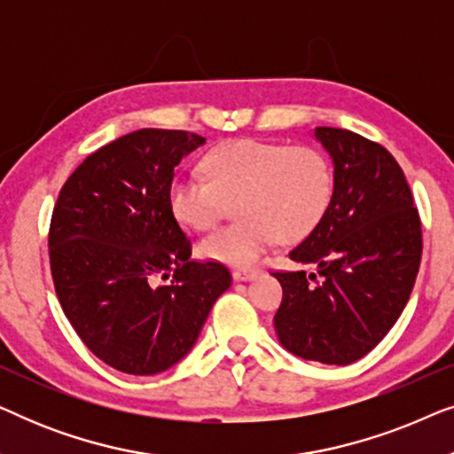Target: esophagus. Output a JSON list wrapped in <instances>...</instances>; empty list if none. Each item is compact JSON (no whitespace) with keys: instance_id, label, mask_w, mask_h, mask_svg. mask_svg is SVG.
<instances>
[{"instance_id":"1","label":"esophagus","mask_w":454,"mask_h":454,"mask_svg":"<svg viewBox=\"0 0 454 454\" xmlns=\"http://www.w3.org/2000/svg\"><path fill=\"white\" fill-rule=\"evenodd\" d=\"M258 277V270H250V269H235L233 270V278L235 281H250V278Z\"/></svg>"}]
</instances>
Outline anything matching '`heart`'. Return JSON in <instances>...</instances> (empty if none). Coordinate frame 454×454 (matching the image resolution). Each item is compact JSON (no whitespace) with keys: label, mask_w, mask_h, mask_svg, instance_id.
I'll return each mask as SVG.
<instances>
[{"label":"heart","mask_w":454,"mask_h":454,"mask_svg":"<svg viewBox=\"0 0 454 454\" xmlns=\"http://www.w3.org/2000/svg\"><path fill=\"white\" fill-rule=\"evenodd\" d=\"M207 177L179 173L171 182L176 219L210 229L235 200L238 219L208 233L202 258L250 266L283 239L306 238L325 216L334 190L331 159L309 145L239 138L215 146L202 160Z\"/></svg>","instance_id":"obj_1"}]
</instances>
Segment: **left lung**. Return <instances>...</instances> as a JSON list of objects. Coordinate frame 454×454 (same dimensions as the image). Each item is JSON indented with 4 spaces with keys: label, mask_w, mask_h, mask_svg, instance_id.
I'll list each match as a JSON object with an SVG mask.
<instances>
[{
    "label": "left lung",
    "mask_w": 454,
    "mask_h": 454,
    "mask_svg": "<svg viewBox=\"0 0 454 454\" xmlns=\"http://www.w3.org/2000/svg\"><path fill=\"white\" fill-rule=\"evenodd\" d=\"M334 163L331 204L289 258L318 264L272 270L283 287L275 331L285 349L347 365L399 318L421 262V221L405 173L382 145L349 129L316 128Z\"/></svg>",
    "instance_id": "obj_1"
}]
</instances>
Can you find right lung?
<instances>
[{
	"mask_svg": "<svg viewBox=\"0 0 454 454\" xmlns=\"http://www.w3.org/2000/svg\"><path fill=\"white\" fill-rule=\"evenodd\" d=\"M145 128L98 148L59 190L49 225L55 294L74 331L111 368L153 376L196 343L231 275L192 260L169 207L176 167L204 145Z\"/></svg>",
	"mask_w": 454,
	"mask_h": 454,
	"instance_id": "right-lung-1",
	"label": "right lung"
}]
</instances>
